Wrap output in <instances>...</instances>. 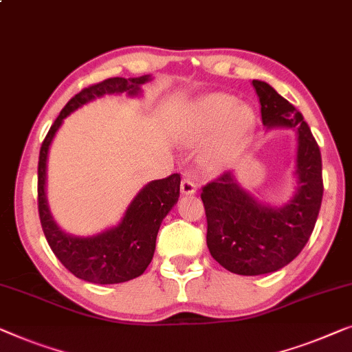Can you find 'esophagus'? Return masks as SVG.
<instances>
[{
    "label": "esophagus",
    "mask_w": 352,
    "mask_h": 352,
    "mask_svg": "<svg viewBox=\"0 0 352 352\" xmlns=\"http://www.w3.org/2000/svg\"><path fill=\"white\" fill-rule=\"evenodd\" d=\"M181 192L184 193V195H193V193L197 192V184L190 179H182Z\"/></svg>",
    "instance_id": "obj_1"
}]
</instances>
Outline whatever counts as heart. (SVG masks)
<instances>
[{
	"label": "heart",
	"instance_id": "heart-1",
	"mask_svg": "<svg viewBox=\"0 0 352 352\" xmlns=\"http://www.w3.org/2000/svg\"><path fill=\"white\" fill-rule=\"evenodd\" d=\"M254 111L246 104H239L232 95L211 94L201 96L193 104L184 141L198 144L217 133L216 140L208 147L203 162L208 168L216 170L233 147L244 140L254 126Z\"/></svg>",
	"mask_w": 352,
	"mask_h": 352
}]
</instances>
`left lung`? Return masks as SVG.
<instances>
[{"mask_svg":"<svg viewBox=\"0 0 352 352\" xmlns=\"http://www.w3.org/2000/svg\"><path fill=\"white\" fill-rule=\"evenodd\" d=\"M267 130L297 131L294 195L281 206L257 200L226 171L203 187L206 244L216 262L243 276L273 273L302 252L311 236L322 201V160L303 116L263 80H252Z\"/></svg>","mask_w":352,"mask_h":352,"instance_id":"left-lung-1","label":"left lung"}]
</instances>
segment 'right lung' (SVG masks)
<instances>
[{"instance_id":"1","label":"right lung","mask_w":352,"mask_h":352,"mask_svg":"<svg viewBox=\"0 0 352 352\" xmlns=\"http://www.w3.org/2000/svg\"><path fill=\"white\" fill-rule=\"evenodd\" d=\"M152 80L151 74L140 78H111L90 85L68 101L50 126L41 146L38 164V208L43 232L50 249L63 267L94 284H119L141 276L155 251V239L162 221L179 198L181 176L171 175L152 181L136 193L117 226L91 236H76L63 232L54 221L47 203V157L50 144L71 113L103 95L140 96L142 84Z\"/></svg>"}]
</instances>
